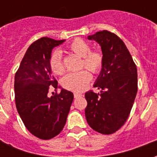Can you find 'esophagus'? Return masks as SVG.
Returning <instances> with one entry per match:
<instances>
[{
  "label": "esophagus",
  "instance_id": "1",
  "mask_svg": "<svg viewBox=\"0 0 157 157\" xmlns=\"http://www.w3.org/2000/svg\"><path fill=\"white\" fill-rule=\"evenodd\" d=\"M81 96H82V94H81V93H78V92H75V93H74V98H78V97H81Z\"/></svg>",
  "mask_w": 157,
  "mask_h": 157
}]
</instances>
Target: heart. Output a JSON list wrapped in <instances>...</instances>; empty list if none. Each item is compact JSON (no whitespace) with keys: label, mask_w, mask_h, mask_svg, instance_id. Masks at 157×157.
I'll return each mask as SVG.
<instances>
[{"label":"heart","mask_w":157,"mask_h":157,"mask_svg":"<svg viewBox=\"0 0 157 157\" xmlns=\"http://www.w3.org/2000/svg\"><path fill=\"white\" fill-rule=\"evenodd\" d=\"M90 44L82 39H75L67 45L69 51L82 57L80 67L86 68L78 72L68 73L61 80L63 87L71 91H82L86 87L92 75L89 70L94 75H98L102 71L104 65V56L98 49H90ZM49 66L55 75H61L64 71V65L62 62V55L59 50H54L49 57ZM89 70L88 71V70Z\"/></svg>","instance_id":"1"}]
</instances>
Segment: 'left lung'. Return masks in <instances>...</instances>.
Instances as JSON below:
<instances>
[{
  "label": "left lung",
  "instance_id": "1",
  "mask_svg": "<svg viewBox=\"0 0 157 157\" xmlns=\"http://www.w3.org/2000/svg\"><path fill=\"white\" fill-rule=\"evenodd\" d=\"M101 45L104 65L94 87L85 93V109L90 127L102 135H111L127 120L138 90L137 68L130 53L118 36L107 30L88 36Z\"/></svg>",
  "mask_w": 157,
  "mask_h": 157
}]
</instances>
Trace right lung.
Masks as SVG:
<instances>
[{"instance_id":"obj_1","label":"right lung","mask_w":157,"mask_h":157,"mask_svg":"<svg viewBox=\"0 0 157 157\" xmlns=\"http://www.w3.org/2000/svg\"><path fill=\"white\" fill-rule=\"evenodd\" d=\"M64 41L44 37L33 42L15 74L17 112L28 130L41 140H50L62 131L74 98L65 89L48 96L50 86L58 87L51 74L49 57L52 49Z\"/></svg>"}]
</instances>
